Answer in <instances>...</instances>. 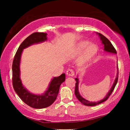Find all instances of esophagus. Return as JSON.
Wrapping results in <instances>:
<instances>
[{"label":"esophagus","mask_w":130,"mask_h":130,"mask_svg":"<svg viewBox=\"0 0 130 130\" xmlns=\"http://www.w3.org/2000/svg\"><path fill=\"white\" fill-rule=\"evenodd\" d=\"M67 74L69 76H73L74 75V71L73 69H69L67 70Z\"/></svg>","instance_id":"1"}]
</instances>
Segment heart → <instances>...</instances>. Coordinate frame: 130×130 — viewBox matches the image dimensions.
Listing matches in <instances>:
<instances>
[{
  "mask_svg": "<svg viewBox=\"0 0 130 130\" xmlns=\"http://www.w3.org/2000/svg\"><path fill=\"white\" fill-rule=\"evenodd\" d=\"M85 50L83 57H81L80 61V64L84 65L87 64L91 61L93 57L95 56L98 47L94 44H91L88 41H82L80 42L76 48V53L77 54H80Z\"/></svg>",
  "mask_w": 130,
  "mask_h": 130,
  "instance_id": "heart-1",
  "label": "heart"
}]
</instances>
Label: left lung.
<instances>
[{"label": "left lung", "instance_id": "left-lung-1", "mask_svg": "<svg viewBox=\"0 0 130 130\" xmlns=\"http://www.w3.org/2000/svg\"><path fill=\"white\" fill-rule=\"evenodd\" d=\"M98 34L100 37V39L102 41L103 44L104 45V49L105 51L109 52V53H116V50L115 49V47H113L112 44L111 43V42H110L108 40V39L106 38V37L103 36V34L99 33V32ZM118 74H119V72H118L117 77H116V78L115 80V82H114V83H113V86L112 87L111 90H110V91L108 92V93L106 95V97H105L104 99H103L102 100H101V101H100V102H90L89 101L84 99L82 97L80 96V94L78 92V80L77 78H76L75 79L76 81V85H75V90H74V93H75V95L76 96V98H77V99L79 101H80V102L81 103H82V104H83L84 105H87V106H94V105H96L98 104H101V103L105 102V101H106L109 98V97L110 96V95H111V93H112V92L113 91L114 89H115V87L116 86V84H117V83H118Z\"/></svg>", "mask_w": 130, "mask_h": 130}]
</instances>
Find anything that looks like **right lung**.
<instances>
[{"label":"right lung","mask_w":130,"mask_h":130,"mask_svg":"<svg viewBox=\"0 0 130 130\" xmlns=\"http://www.w3.org/2000/svg\"><path fill=\"white\" fill-rule=\"evenodd\" d=\"M46 36L47 34L45 32H36L27 37L18 49L14 56L12 66V85L15 92L24 103L28 106L37 109L46 108L54 102L58 96L60 85L65 80V73H62L57 77H54L50 83L47 91L42 95H35L30 93L22 84L19 77V64L23 49L34 43L46 41L47 39Z\"/></svg>","instance_id":"1"}]
</instances>
